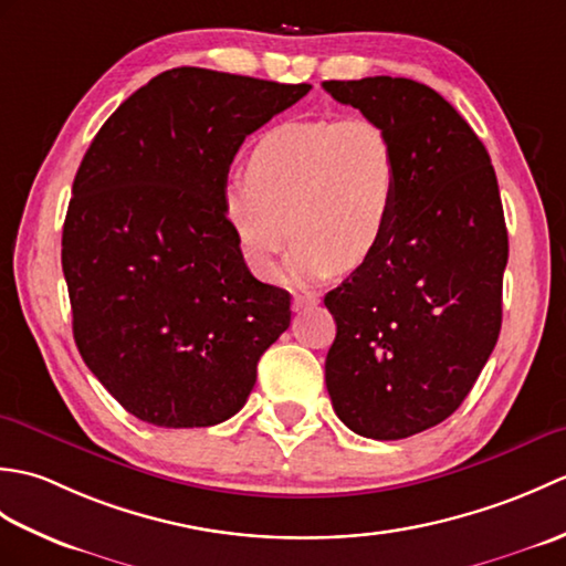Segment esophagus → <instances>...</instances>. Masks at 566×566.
<instances>
[{"label":"esophagus","instance_id":"esophagus-1","mask_svg":"<svg viewBox=\"0 0 566 566\" xmlns=\"http://www.w3.org/2000/svg\"><path fill=\"white\" fill-rule=\"evenodd\" d=\"M321 298L316 294H294V302H292V308L294 311H306V308H314L318 306Z\"/></svg>","mask_w":566,"mask_h":566}]
</instances>
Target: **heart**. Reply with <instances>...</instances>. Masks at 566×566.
I'll return each instance as SVG.
<instances>
[{
    "mask_svg": "<svg viewBox=\"0 0 566 566\" xmlns=\"http://www.w3.org/2000/svg\"><path fill=\"white\" fill-rule=\"evenodd\" d=\"M399 199V153L369 118L272 126L252 143L248 175L221 187L226 221L262 280L280 270L290 231L302 280L367 268L389 243Z\"/></svg>",
    "mask_w": 566,
    "mask_h": 566,
    "instance_id": "heart-1",
    "label": "heart"
}]
</instances>
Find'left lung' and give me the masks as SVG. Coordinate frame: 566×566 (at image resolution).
Wrapping results in <instances>:
<instances>
[{"label":"left lung","instance_id":"left-lung-1","mask_svg":"<svg viewBox=\"0 0 566 566\" xmlns=\"http://www.w3.org/2000/svg\"><path fill=\"white\" fill-rule=\"evenodd\" d=\"M387 128L401 163L389 243L326 294V387L357 436L401 440L452 416L501 333L509 233L484 143L436 90L406 77L323 82Z\"/></svg>","mask_w":566,"mask_h":566}]
</instances>
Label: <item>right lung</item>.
I'll return each instance as SVG.
<instances>
[{
  "instance_id": "add662e5",
  "label": "right lung",
  "mask_w": 566,
  "mask_h": 566,
  "mask_svg": "<svg viewBox=\"0 0 566 566\" xmlns=\"http://www.w3.org/2000/svg\"><path fill=\"white\" fill-rule=\"evenodd\" d=\"M308 90L175 67L130 94L84 153L63 226L72 333L92 375L146 423L235 416L290 328L292 296L250 274L221 187L245 136Z\"/></svg>"
}]
</instances>
